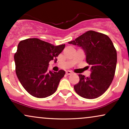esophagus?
Segmentation results:
<instances>
[{"label":"esophagus","instance_id":"1","mask_svg":"<svg viewBox=\"0 0 129 129\" xmlns=\"http://www.w3.org/2000/svg\"><path fill=\"white\" fill-rule=\"evenodd\" d=\"M66 74H67V75H71V74H72V72L71 71H67L66 72Z\"/></svg>","mask_w":129,"mask_h":129}]
</instances>
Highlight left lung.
Here are the masks:
<instances>
[{
	"instance_id": "8db88e82",
	"label": "left lung",
	"mask_w": 129,
	"mask_h": 129,
	"mask_svg": "<svg viewBox=\"0 0 129 129\" xmlns=\"http://www.w3.org/2000/svg\"><path fill=\"white\" fill-rule=\"evenodd\" d=\"M69 44L81 47L86 55V62L91 66L89 77L79 74V82L74 86L81 97L96 98L107 90L114 77L117 61L116 49L107 35L88 31Z\"/></svg>"
}]
</instances>
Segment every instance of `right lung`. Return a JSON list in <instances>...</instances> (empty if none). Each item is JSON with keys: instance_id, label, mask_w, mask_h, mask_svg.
Instances as JSON below:
<instances>
[{"instance_id": "1", "label": "right lung", "mask_w": 129, "mask_h": 129, "mask_svg": "<svg viewBox=\"0 0 129 129\" xmlns=\"http://www.w3.org/2000/svg\"><path fill=\"white\" fill-rule=\"evenodd\" d=\"M65 45L54 46L37 38L20 42L14 54L16 72L24 89L36 98H46L55 93L65 72L48 71L51 60L57 57Z\"/></svg>"}]
</instances>
